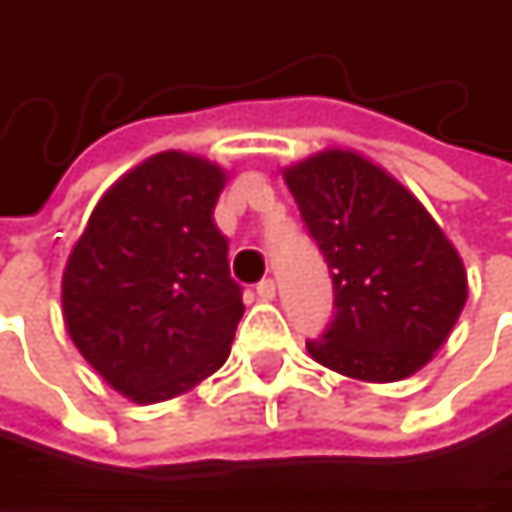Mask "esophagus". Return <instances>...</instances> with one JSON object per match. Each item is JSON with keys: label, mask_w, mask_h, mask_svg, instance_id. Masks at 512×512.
Returning a JSON list of instances; mask_svg holds the SVG:
<instances>
[{"label": "esophagus", "mask_w": 512, "mask_h": 512, "mask_svg": "<svg viewBox=\"0 0 512 512\" xmlns=\"http://www.w3.org/2000/svg\"><path fill=\"white\" fill-rule=\"evenodd\" d=\"M257 296H260L263 302L275 299V281H272V278H263V281L257 284Z\"/></svg>", "instance_id": "esophagus-1"}]
</instances>
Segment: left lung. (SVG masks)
Segmentation results:
<instances>
[{
  "label": "left lung",
  "mask_w": 512,
  "mask_h": 512,
  "mask_svg": "<svg viewBox=\"0 0 512 512\" xmlns=\"http://www.w3.org/2000/svg\"><path fill=\"white\" fill-rule=\"evenodd\" d=\"M302 222L329 263L335 320L308 353L323 367L397 382L448 341L468 299L462 257L424 204L356 151L284 168Z\"/></svg>",
  "instance_id": "left-lung-1"
}]
</instances>
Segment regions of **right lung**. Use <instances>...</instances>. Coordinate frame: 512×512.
<instances>
[{"label":"right lung","instance_id":"add662e5","mask_svg":"<svg viewBox=\"0 0 512 512\" xmlns=\"http://www.w3.org/2000/svg\"><path fill=\"white\" fill-rule=\"evenodd\" d=\"M225 180L201 156H151L97 201L67 257V335L136 403L195 388L231 353L246 305L213 222Z\"/></svg>","mask_w":512,"mask_h":512}]
</instances>
